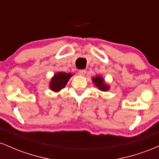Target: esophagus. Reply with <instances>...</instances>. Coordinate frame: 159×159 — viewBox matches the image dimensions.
<instances>
[{
    "label": "esophagus",
    "mask_w": 159,
    "mask_h": 159,
    "mask_svg": "<svg viewBox=\"0 0 159 159\" xmlns=\"http://www.w3.org/2000/svg\"><path fill=\"white\" fill-rule=\"evenodd\" d=\"M86 73H87V71H86L85 69H80V70L78 71V74L81 76L85 75Z\"/></svg>",
    "instance_id": "esophagus-1"
}]
</instances>
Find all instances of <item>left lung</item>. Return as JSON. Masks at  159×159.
Segmentation results:
<instances>
[{
	"instance_id": "left-lung-1",
	"label": "left lung",
	"mask_w": 159,
	"mask_h": 159,
	"mask_svg": "<svg viewBox=\"0 0 159 159\" xmlns=\"http://www.w3.org/2000/svg\"><path fill=\"white\" fill-rule=\"evenodd\" d=\"M93 81L96 85V87H98V89L103 91H106L109 89L108 86L106 85L104 82V79L101 76H96V77L93 78Z\"/></svg>"
}]
</instances>
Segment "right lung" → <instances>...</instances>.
Masks as SVG:
<instances>
[{"instance_id": "right-lung-1", "label": "right lung", "mask_w": 159, "mask_h": 159, "mask_svg": "<svg viewBox=\"0 0 159 159\" xmlns=\"http://www.w3.org/2000/svg\"><path fill=\"white\" fill-rule=\"evenodd\" d=\"M71 76L72 75L70 73H65V72H58L55 74L50 83V88L56 92L61 90V89L64 88Z\"/></svg>"}]
</instances>
